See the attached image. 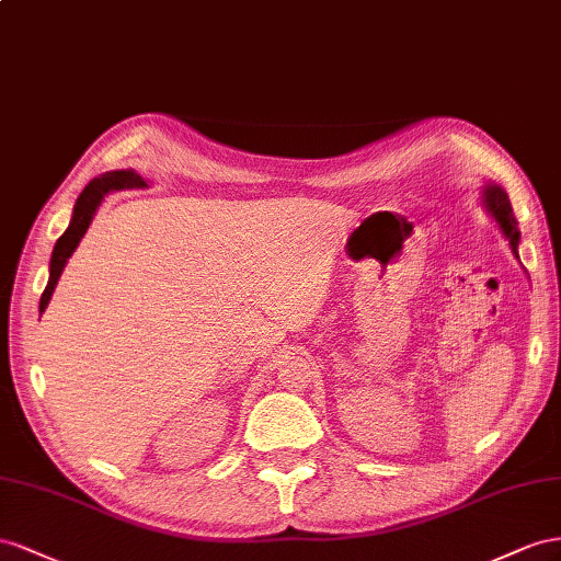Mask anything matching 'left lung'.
<instances>
[{
    "mask_svg": "<svg viewBox=\"0 0 561 561\" xmlns=\"http://www.w3.org/2000/svg\"><path fill=\"white\" fill-rule=\"evenodd\" d=\"M484 204L489 214L495 218V222H499L505 239L512 247V253L517 255V247H519V230H517V218L515 214H512V206H510V199L505 195V190H501L499 185H489L484 190ZM519 259V255H517Z\"/></svg>",
    "mask_w": 561,
    "mask_h": 561,
    "instance_id": "8db88e82",
    "label": "left lung"
}]
</instances>
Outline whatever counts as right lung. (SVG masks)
<instances>
[{"mask_svg": "<svg viewBox=\"0 0 561 561\" xmlns=\"http://www.w3.org/2000/svg\"><path fill=\"white\" fill-rule=\"evenodd\" d=\"M142 185H146V181H142L140 175L134 173V171H107V173L101 175V179H93L82 190V195H79L77 202H75L70 226H68L66 232L58 237V242L54 247L51 263H49V284H46V289H44V294L39 298V312H44L46 306H49L51 294L56 289L62 267H66L72 251L77 249L79 239H82L84 232L89 230L91 220H93V214L101 206V202H103V197L107 195V192H112V190H126V187H142Z\"/></svg>", "mask_w": 561, "mask_h": 561, "instance_id": "obj_1", "label": "right lung"}]
</instances>
